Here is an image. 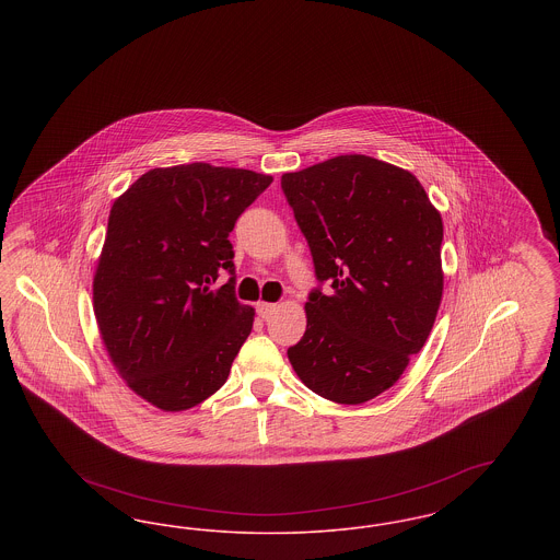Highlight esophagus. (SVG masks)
Here are the masks:
<instances>
[{
	"label": "esophagus",
	"instance_id": "obj_1",
	"mask_svg": "<svg viewBox=\"0 0 560 560\" xmlns=\"http://www.w3.org/2000/svg\"><path fill=\"white\" fill-rule=\"evenodd\" d=\"M275 308H277V304H270V302H258V304H256V311H258V315H260L262 319H268Z\"/></svg>",
	"mask_w": 560,
	"mask_h": 560
}]
</instances>
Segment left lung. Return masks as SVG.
<instances>
[{"instance_id":"1","label":"left lung","mask_w":560,"mask_h":560,"mask_svg":"<svg viewBox=\"0 0 560 560\" xmlns=\"http://www.w3.org/2000/svg\"><path fill=\"white\" fill-rule=\"evenodd\" d=\"M319 285L288 357L323 399L359 405L388 390L427 345L443 295V220L420 180L368 155L283 174Z\"/></svg>"}]
</instances>
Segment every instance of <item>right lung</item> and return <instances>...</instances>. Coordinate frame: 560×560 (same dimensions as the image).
<instances>
[{"label": "right lung", "mask_w": 560, "mask_h": 560, "mask_svg": "<svg viewBox=\"0 0 560 560\" xmlns=\"http://www.w3.org/2000/svg\"><path fill=\"white\" fill-rule=\"evenodd\" d=\"M270 183L210 163L155 167L110 208L94 315L115 370L163 411L212 397L252 331L229 233ZM222 271L232 277L212 291Z\"/></svg>", "instance_id": "right-lung-1"}]
</instances>
